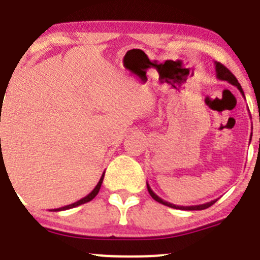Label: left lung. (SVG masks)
Here are the masks:
<instances>
[{"mask_svg": "<svg viewBox=\"0 0 260 260\" xmlns=\"http://www.w3.org/2000/svg\"><path fill=\"white\" fill-rule=\"evenodd\" d=\"M215 70H216V78H217V79H220V80H225V81H228V83L232 84V85L237 86V88L239 89L240 93H242V94H243V96H244V91H243L242 86H240V84L238 83V79H237V78L234 77V74H233V73L230 72V70L228 69V68H225L224 65L220 64V62L215 61ZM250 138H251V137H250ZM147 190H148L149 195L152 196V199H153V200H156L157 203L162 204V205H166V206H169V208H172V209H180V210H204V209L210 208V206L212 205V204L216 203V200H212V201H210V203L201 204V205H193V206H179V205H175V204L167 203V201H165L164 199H161V198H159V196H157L156 193H154L153 191H152V188L149 187L148 183H147Z\"/></svg>", "mask_w": 260, "mask_h": 260, "instance_id": "obj_1", "label": "left lung"}]
</instances>
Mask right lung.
Returning a JSON list of instances; mask_svg holds the SVG:
<instances>
[{
    "label": "right lung",
    "mask_w": 260,
    "mask_h": 260,
    "mask_svg": "<svg viewBox=\"0 0 260 260\" xmlns=\"http://www.w3.org/2000/svg\"><path fill=\"white\" fill-rule=\"evenodd\" d=\"M103 179H104V172H103V175H102V177H101V180H99V182L96 183V186H95V187L93 188V191H91V192L89 193V195H86L85 198L80 199V200H79V201H77V203L70 204V205H67V206H62V208H59V209H55L54 211H62V210H68V209H73V208H75V206H79V205H81V204H85V203H89V201H91V200H93L94 198H95L96 195H98L99 190H101L102 182H103Z\"/></svg>",
    "instance_id": "add662e5"
}]
</instances>
